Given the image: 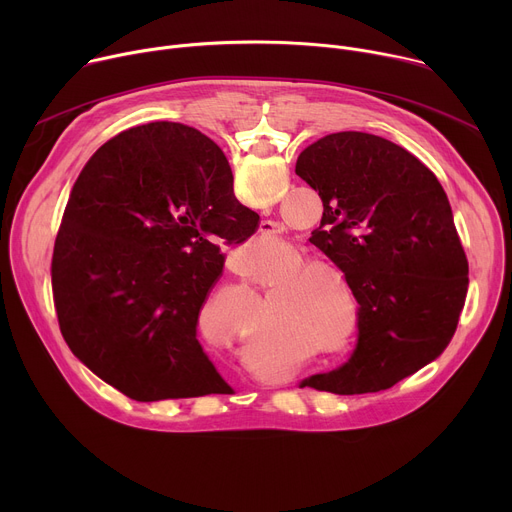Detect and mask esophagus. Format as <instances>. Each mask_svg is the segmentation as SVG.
Wrapping results in <instances>:
<instances>
[{
    "label": "esophagus",
    "mask_w": 512,
    "mask_h": 512,
    "mask_svg": "<svg viewBox=\"0 0 512 512\" xmlns=\"http://www.w3.org/2000/svg\"><path fill=\"white\" fill-rule=\"evenodd\" d=\"M259 231H261V235L265 237V241H271V243L277 241V239L281 237V233H283L281 225L275 223V221H263L261 227H259Z\"/></svg>",
    "instance_id": "esophagus-1"
}]
</instances>
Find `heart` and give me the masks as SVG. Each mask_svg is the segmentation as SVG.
<instances>
[{"label": "heart", "mask_w": 512, "mask_h": 512, "mask_svg": "<svg viewBox=\"0 0 512 512\" xmlns=\"http://www.w3.org/2000/svg\"><path fill=\"white\" fill-rule=\"evenodd\" d=\"M306 273H308V267H306V265H300L294 275H296V277H302V275H306Z\"/></svg>", "instance_id": "b5f03b06"}]
</instances>
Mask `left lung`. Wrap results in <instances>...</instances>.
Listing matches in <instances>:
<instances>
[{
    "instance_id": "1",
    "label": "left lung",
    "mask_w": 512,
    "mask_h": 512,
    "mask_svg": "<svg viewBox=\"0 0 512 512\" xmlns=\"http://www.w3.org/2000/svg\"><path fill=\"white\" fill-rule=\"evenodd\" d=\"M296 174L324 204L310 243L344 273L360 306L350 358L302 387L389 389L444 352L464 308L468 261L448 196L413 154L362 131L314 141Z\"/></svg>"
}]
</instances>
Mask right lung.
<instances>
[{
    "instance_id": "1",
    "label": "right lung",
    "mask_w": 512,
    "mask_h": 512,
    "mask_svg": "<svg viewBox=\"0 0 512 512\" xmlns=\"http://www.w3.org/2000/svg\"><path fill=\"white\" fill-rule=\"evenodd\" d=\"M257 227L210 137L168 121L121 131L72 186L54 243L52 291L68 348L135 401L231 389L196 338L225 265L208 237L243 243Z\"/></svg>"
}]
</instances>
